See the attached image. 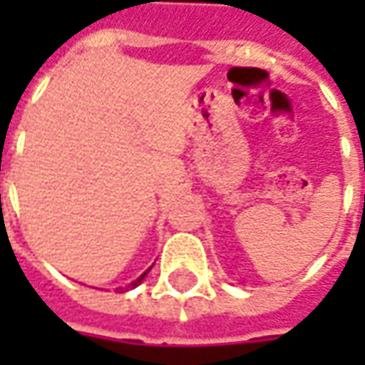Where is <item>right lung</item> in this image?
<instances>
[{
	"label": "right lung",
	"mask_w": 365,
	"mask_h": 365,
	"mask_svg": "<svg viewBox=\"0 0 365 365\" xmlns=\"http://www.w3.org/2000/svg\"><path fill=\"white\" fill-rule=\"evenodd\" d=\"M148 272H144L142 274V276H140V278H138V280H133L132 284H130V288H133V287H138V284H140V282H142V280H144V276H146Z\"/></svg>",
	"instance_id": "obj_1"
}]
</instances>
